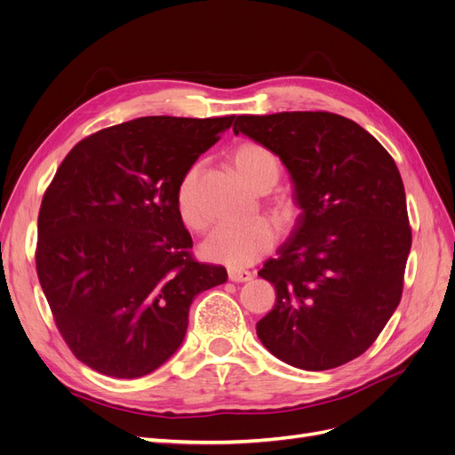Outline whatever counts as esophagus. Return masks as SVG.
<instances>
[{"mask_svg": "<svg viewBox=\"0 0 455 455\" xmlns=\"http://www.w3.org/2000/svg\"><path fill=\"white\" fill-rule=\"evenodd\" d=\"M228 277L233 283H246L252 279V273L249 269H239V267H229L228 269Z\"/></svg>", "mask_w": 455, "mask_h": 455, "instance_id": "1", "label": "esophagus"}]
</instances>
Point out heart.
<instances>
[{"label": "heart", "mask_w": 455, "mask_h": 455, "mask_svg": "<svg viewBox=\"0 0 455 455\" xmlns=\"http://www.w3.org/2000/svg\"><path fill=\"white\" fill-rule=\"evenodd\" d=\"M233 163L243 180L258 194L277 186L283 167L279 157L266 146L258 142H243L233 151ZM199 167L194 164L180 178L176 188V211L182 222L189 229H204L206 218L197 199ZM266 209L275 218L279 226H292L299 214V206L292 196L277 191L266 199ZM275 241H277V229L267 218H256L252 222L241 226H220L203 243V254L220 264L243 267L251 266L261 256L267 254Z\"/></svg>", "instance_id": "heart-1"}]
</instances>
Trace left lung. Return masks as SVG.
<instances>
[{
  "label": "left lung",
  "mask_w": 455,
  "mask_h": 455,
  "mask_svg": "<svg viewBox=\"0 0 455 455\" xmlns=\"http://www.w3.org/2000/svg\"><path fill=\"white\" fill-rule=\"evenodd\" d=\"M233 132L281 157L304 211L279 256L258 271L277 294L258 338L301 370L356 359L404 288L411 228L393 157L361 125L330 112L237 116Z\"/></svg>",
  "instance_id": "obj_1"
}]
</instances>
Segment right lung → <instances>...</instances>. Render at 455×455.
Instances as JSON below:
<instances>
[{
	"label": "right lung",
	"mask_w": 455,
	"mask_h": 455,
	"mask_svg": "<svg viewBox=\"0 0 455 455\" xmlns=\"http://www.w3.org/2000/svg\"><path fill=\"white\" fill-rule=\"evenodd\" d=\"M233 116H149L89 134L64 157L37 216L36 269L76 359L132 379L180 347L194 298L228 281L191 252L176 188Z\"/></svg>",
	"instance_id": "obj_1"
}]
</instances>
